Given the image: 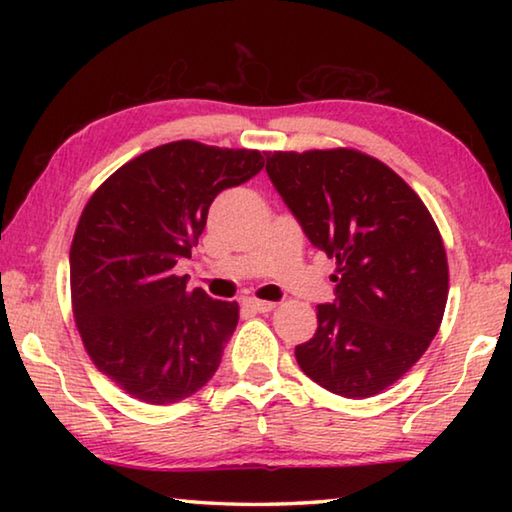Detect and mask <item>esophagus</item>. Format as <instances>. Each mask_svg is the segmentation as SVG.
Returning <instances> with one entry per match:
<instances>
[{"mask_svg": "<svg viewBox=\"0 0 512 512\" xmlns=\"http://www.w3.org/2000/svg\"><path fill=\"white\" fill-rule=\"evenodd\" d=\"M244 305L248 309L257 311V314H264V311H273L275 309V302H268V300H257V298H246Z\"/></svg>", "mask_w": 512, "mask_h": 512, "instance_id": "obj_1", "label": "esophagus"}]
</instances>
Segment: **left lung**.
Returning a JSON list of instances; mask_svg holds the SVG:
<instances>
[{
	"label": "left lung",
	"mask_w": 512,
	"mask_h": 512,
	"mask_svg": "<svg viewBox=\"0 0 512 512\" xmlns=\"http://www.w3.org/2000/svg\"><path fill=\"white\" fill-rule=\"evenodd\" d=\"M268 178L311 244L336 259V300L318 305L298 366L329 393L372 397L413 368L443 323L449 266L427 205L354 149L266 153Z\"/></svg>",
	"instance_id": "1"
}]
</instances>
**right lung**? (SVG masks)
Returning <instances> with one entry per match:
<instances>
[{
	"mask_svg": "<svg viewBox=\"0 0 512 512\" xmlns=\"http://www.w3.org/2000/svg\"><path fill=\"white\" fill-rule=\"evenodd\" d=\"M250 149L169 142L119 167L85 203L69 250L72 311L94 366L135 400L176 404L212 379L239 320L176 273L216 194L262 171Z\"/></svg>",
	"mask_w": 512,
	"mask_h": 512,
	"instance_id": "obj_1",
	"label": "right lung"
}]
</instances>
